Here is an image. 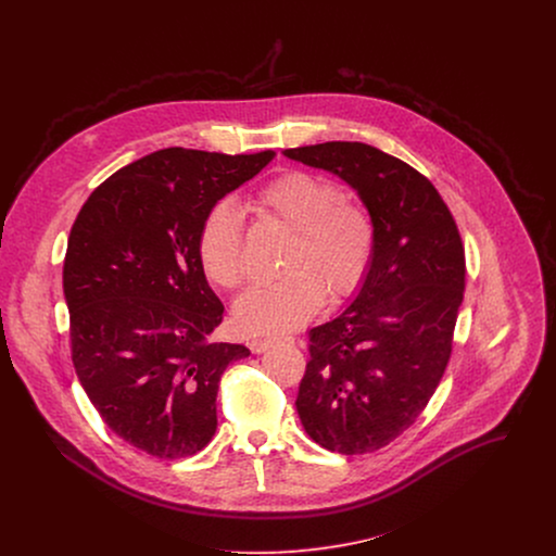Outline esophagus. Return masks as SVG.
I'll return each instance as SVG.
<instances>
[{
  "mask_svg": "<svg viewBox=\"0 0 556 556\" xmlns=\"http://www.w3.org/2000/svg\"><path fill=\"white\" fill-rule=\"evenodd\" d=\"M278 342H293V336H263V338H254L252 340V351L263 353V351H267L269 346H274Z\"/></svg>",
  "mask_w": 556,
  "mask_h": 556,
  "instance_id": "1",
  "label": "esophagus"
}]
</instances>
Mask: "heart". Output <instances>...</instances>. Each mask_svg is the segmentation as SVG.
Instances as JSON below:
<instances>
[{
	"label": "heart",
	"instance_id": "heart-1",
	"mask_svg": "<svg viewBox=\"0 0 556 556\" xmlns=\"http://www.w3.org/2000/svg\"><path fill=\"white\" fill-rule=\"evenodd\" d=\"M248 207L293 229L282 267L287 274L241 295L236 318L250 331L291 329L315 317L325 302L351 298L366 280L377 229L368 207L340 194L336 181L302 168H289L263 181ZM199 261L210 280L238 289L248 276L243 223L229 201L214 205L199 233Z\"/></svg>",
	"mask_w": 556,
	"mask_h": 556
}]
</instances>
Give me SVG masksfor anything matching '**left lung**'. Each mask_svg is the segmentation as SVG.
<instances>
[{
	"instance_id": "1",
	"label": "left lung",
	"mask_w": 556,
	"mask_h": 556,
	"mask_svg": "<svg viewBox=\"0 0 556 556\" xmlns=\"http://www.w3.org/2000/svg\"><path fill=\"white\" fill-rule=\"evenodd\" d=\"M340 175L368 207L377 248L355 302L311 329L295 400L311 439L362 456L390 445L421 415L452 357L465 295V245L434 184L357 141L285 150Z\"/></svg>"
}]
</instances>
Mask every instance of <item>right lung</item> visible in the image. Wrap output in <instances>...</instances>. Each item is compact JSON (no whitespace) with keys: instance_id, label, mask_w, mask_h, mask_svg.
<instances>
[{"instance_id":"obj_1","label":"right lung","mask_w":556,"mask_h":556,"mask_svg":"<svg viewBox=\"0 0 556 556\" xmlns=\"http://www.w3.org/2000/svg\"><path fill=\"white\" fill-rule=\"evenodd\" d=\"M271 159L160 150L104 179L71 229L64 295L77 377L102 421L150 456L177 460L212 441L220 377L250 355L212 338L225 306L199 233Z\"/></svg>"}]
</instances>
